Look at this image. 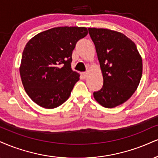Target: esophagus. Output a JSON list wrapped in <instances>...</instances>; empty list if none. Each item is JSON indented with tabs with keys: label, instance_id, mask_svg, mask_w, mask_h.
Segmentation results:
<instances>
[{
	"label": "esophagus",
	"instance_id": "1",
	"mask_svg": "<svg viewBox=\"0 0 158 158\" xmlns=\"http://www.w3.org/2000/svg\"><path fill=\"white\" fill-rule=\"evenodd\" d=\"M81 77L83 78V79H85V78H86V77H87V73H81Z\"/></svg>",
	"mask_w": 158,
	"mask_h": 158
}]
</instances>
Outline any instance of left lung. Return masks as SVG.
<instances>
[{
  "instance_id": "obj_1",
  "label": "left lung",
  "mask_w": 158,
  "mask_h": 158,
  "mask_svg": "<svg viewBox=\"0 0 158 158\" xmlns=\"http://www.w3.org/2000/svg\"><path fill=\"white\" fill-rule=\"evenodd\" d=\"M103 76L104 84L94 93L101 105L113 108L127 102L138 88L143 71L142 58L134 42L107 28H88Z\"/></svg>"
}]
</instances>
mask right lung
Segmentation results:
<instances>
[{
    "label": "right lung",
    "mask_w": 158,
    "mask_h": 158,
    "mask_svg": "<svg viewBox=\"0 0 158 158\" xmlns=\"http://www.w3.org/2000/svg\"><path fill=\"white\" fill-rule=\"evenodd\" d=\"M87 35L85 27H56L26 43L20 74L25 90L42 107L54 109L69 98L79 74L71 69L72 52Z\"/></svg>",
    "instance_id": "add662e5"
}]
</instances>
